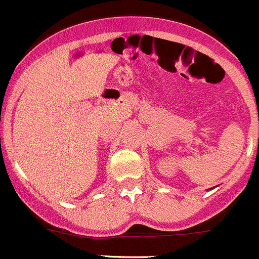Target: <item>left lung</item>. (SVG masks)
I'll list each match as a JSON object with an SVG mask.
<instances>
[{"label": "left lung", "mask_w": 259, "mask_h": 259, "mask_svg": "<svg viewBox=\"0 0 259 259\" xmlns=\"http://www.w3.org/2000/svg\"><path fill=\"white\" fill-rule=\"evenodd\" d=\"M212 189H213V187H212ZM208 190H210V189H208Z\"/></svg>", "instance_id": "8db88e82"}]
</instances>
